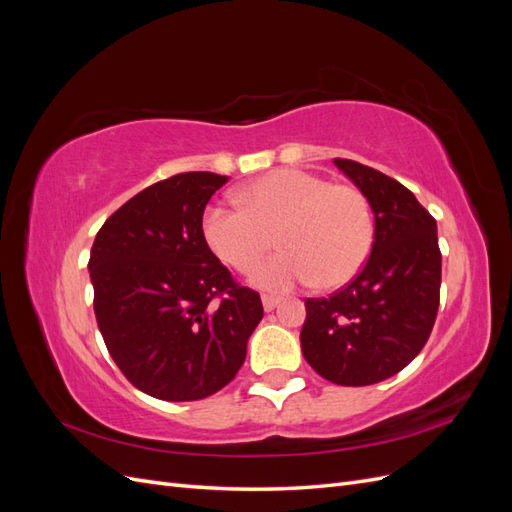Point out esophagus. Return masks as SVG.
<instances>
[{
	"instance_id": "obj_1",
	"label": "esophagus",
	"mask_w": 512,
	"mask_h": 512,
	"mask_svg": "<svg viewBox=\"0 0 512 512\" xmlns=\"http://www.w3.org/2000/svg\"><path fill=\"white\" fill-rule=\"evenodd\" d=\"M280 297H273V294H262V307H265V312H273V309L280 305Z\"/></svg>"
}]
</instances>
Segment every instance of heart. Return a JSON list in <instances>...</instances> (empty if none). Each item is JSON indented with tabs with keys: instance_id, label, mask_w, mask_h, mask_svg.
Wrapping results in <instances>:
<instances>
[{
	"instance_id": "1",
	"label": "heart",
	"mask_w": 512,
	"mask_h": 512,
	"mask_svg": "<svg viewBox=\"0 0 512 512\" xmlns=\"http://www.w3.org/2000/svg\"><path fill=\"white\" fill-rule=\"evenodd\" d=\"M239 203L241 209L209 205L200 230L209 250L239 273H254L275 237L284 252L256 273V284L267 290L344 286L374 247V213L365 194L307 170L262 175L239 192Z\"/></svg>"
}]
</instances>
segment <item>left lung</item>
Wrapping results in <instances>:
<instances>
[{"label":"left lung","mask_w":512,"mask_h":512,"mask_svg":"<svg viewBox=\"0 0 512 512\" xmlns=\"http://www.w3.org/2000/svg\"><path fill=\"white\" fill-rule=\"evenodd\" d=\"M374 211V247L352 282L307 299L301 350L316 374L367 386L399 374L423 350L440 305L438 226L416 196L376 168L335 158Z\"/></svg>","instance_id":"left-lung-1"}]
</instances>
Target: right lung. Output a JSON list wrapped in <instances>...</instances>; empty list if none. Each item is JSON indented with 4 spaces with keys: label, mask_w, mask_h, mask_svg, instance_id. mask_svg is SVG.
<instances>
[{
    "label": "right lung",
    "mask_w": 512,
    "mask_h": 512,
    "mask_svg": "<svg viewBox=\"0 0 512 512\" xmlns=\"http://www.w3.org/2000/svg\"><path fill=\"white\" fill-rule=\"evenodd\" d=\"M228 177L179 173L149 185L98 230L89 256L94 312L108 354L138 391L205 399L237 376L262 320L203 239L209 198Z\"/></svg>",
    "instance_id": "add662e5"
}]
</instances>
